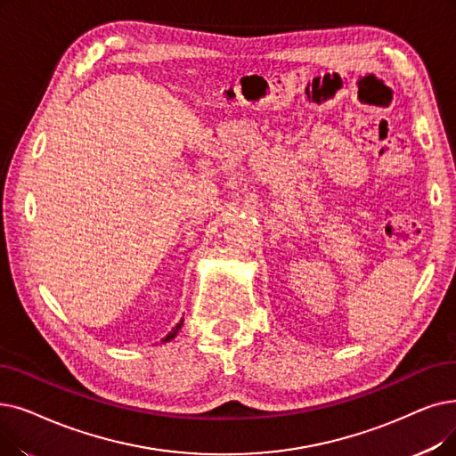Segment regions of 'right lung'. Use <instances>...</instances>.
Returning <instances> with one entry per match:
<instances>
[{
    "label": "right lung",
    "instance_id": "1",
    "mask_svg": "<svg viewBox=\"0 0 456 456\" xmlns=\"http://www.w3.org/2000/svg\"><path fill=\"white\" fill-rule=\"evenodd\" d=\"M181 326H183V321H181V322H179V324H176V326H175V328H173V330H171V333H167V338H166V339H164V343H166V341H171V339H173V338H175V335H176V333H179V330H181Z\"/></svg>",
    "mask_w": 456,
    "mask_h": 456
}]
</instances>
